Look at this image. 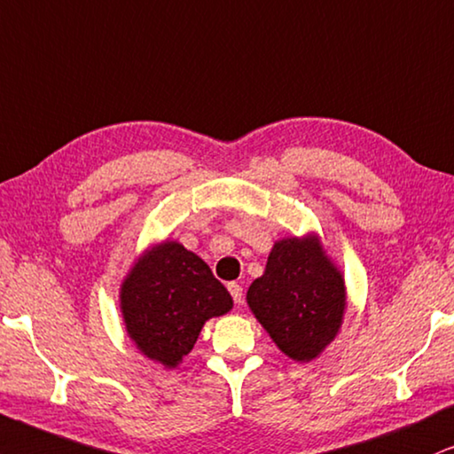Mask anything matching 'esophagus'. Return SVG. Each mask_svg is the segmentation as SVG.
Returning a JSON list of instances; mask_svg holds the SVG:
<instances>
[{
  "label": "esophagus",
  "mask_w": 454,
  "mask_h": 454,
  "mask_svg": "<svg viewBox=\"0 0 454 454\" xmlns=\"http://www.w3.org/2000/svg\"><path fill=\"white\" fill-rule=\"evenodd\" d=\"M228 291H231L234 303H239L240 306V303H243V286L239 283H228Z\"/></svg>",
  "instance_id": "esophagus-1"
}]
</instances>
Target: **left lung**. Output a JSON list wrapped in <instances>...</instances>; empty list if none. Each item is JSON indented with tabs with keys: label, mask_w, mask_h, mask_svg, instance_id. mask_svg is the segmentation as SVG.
Listing matches in <instances>:
<instances>
[{
	"label": "left lung",
	"mask_w": 454,
	"mask_h": 454,
	"mask_svg": "<svg viewBox=\"0 0 454 454\" xmlns=\"http://www.w3.org/2000/svg\"><path fill=\"white\" fill-rule=\"evenodd\" d=\"M247 303L289 358L308 363L335 340L346 286L317 239H283L274 243L262 277L251 283Z\"/></svg>",
	"instance_id": "obj_1"
}]
</instances>
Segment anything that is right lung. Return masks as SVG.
<instances>
[{
	"label": "right lung",
	"mask_w": 454,
	"mask_h": 454,
	"mask_svg": "<svg viewBox=\"0 0 454 454\" xmlns=\"http://www.w3.org/2000/svg\"><path fill=\"white\" fill-rule=\"evenodd\" d=\"M232 308L207 263L176 240L146 251L121 285L125 329L142 354L174 369L191 352L205 320Z\"/></svg>",
	"instance_id": "add662e5"
}]
</instances>
